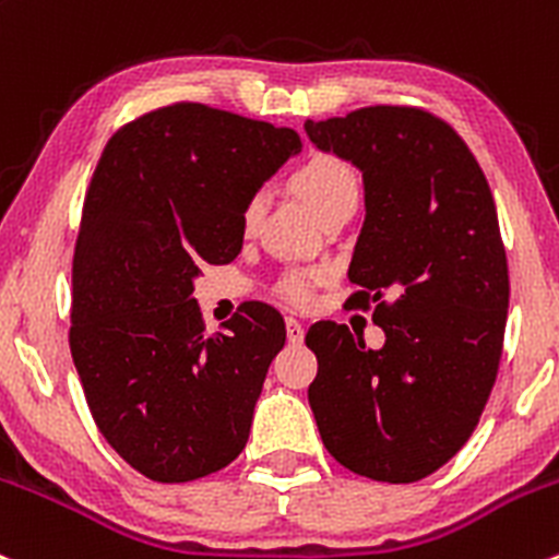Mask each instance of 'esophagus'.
Masks as SVG:
<instances>
[{
	"instance_id": "34e87169",
	"label": "esophagus",
	"mask_w": 559,
	"mask_h": 559,
	"mask_svg": "<svg viewBox=\"0 0 559 559\" xmlns=\"http://www.w3.org/2000/svg\"><path fill=\"white\" fill-rule=\"evenodd\" d=\"M286 337H289L292 345H299L305 340V329L297 319H286Z\"/></svg>"
}]
</instances>
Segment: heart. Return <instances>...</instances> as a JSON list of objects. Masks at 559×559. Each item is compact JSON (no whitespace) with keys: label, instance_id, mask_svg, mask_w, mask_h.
Masks as SVG:
<instances>
[{"label":"heart","instance_id":"b5f03b06","mask_svg":"<svg viewBox=\"0 0 559 559\" xmlns=\"http://www.w3.org/2000/svg\"><path fill=\"white\" fill-rule=\"evenodd\" d=\"M292 185L302 195V201L313 209L319 219L337 209H348L358 203L361 187H358V176L343 157L337 155H310L308 160L299 163L297 171L292 174ZM262 216V195H251L240 211V227L251 233ZM324 278V270L319 267H292L286 270L281 278L278 292L281 297L289 299L292 305H305L313 295L316 284Z\"/></svg>","mask_w":559,"mask_h":559}]
</instances>
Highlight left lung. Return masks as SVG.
Wrapping results in <instances>:
<instances>
[{"label": "left lung", "instance_id": "left-lung-1", "mask_svg": "<svg viewBox=\"0 0 559 559\" xmlns=\"http://www.w3.org/2000/svg\"><path fill=\"white\" fill-rule=\"evenodd\" d=\"M305 133L361 171L348 278L385 332L372 350L345 324L308 329L310 409L345 468L418 481L466 444L496 383L509 270L492 192L463 139L423 109L364 107Z\"/></svg>", "mask_w": 559, "mask_h": 559}]
</instances>
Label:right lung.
Returning a JSON list of instances; mask_svg holds the SVG:
<instances>
[{
  "label": "right lung",
  "instance_id": "1",
  "mask_svg": "<svg viewBox=\"0 0 559 559\" xmlns=\"http://www.w3.org/2000/svg\"><path fill=\"white\" fill-rule=\"evenodd\" d=\"M297 131L205 104L150 111L107 141L72 262V358L104 439L155 481L225 468L249 442L284 319L249 302L205 334L201 267L243 246L240 211Z\"/></svg>",
  "mask_w": 559,
  "mask_h": 559
}]
</instances>
